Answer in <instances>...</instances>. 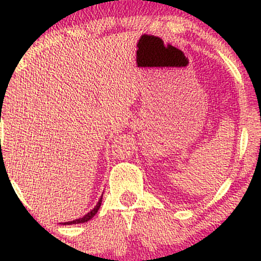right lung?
<instances>
[{"label":"right lung","instance_id":"obj_1","mask_svg":"<svg viewBox=\"0 0 261 261\" xmlns=\"http://www.w3.org/2000/svg\"><path fill=\"white\" fill-rule=\"evenodd\" d=\"M100 205H101V197H100L99 201H98L97 205H95V207L93 208L91 212H88V214L85 215V216H83V217L77 218V220H74V221H68V222H65V223H62V224H76V223H85V222H87V221L91 220L92 217H94V215L98 212V210H99Z\"/></svg>","mask_w":261,"mask_h":261}]
</instances>
